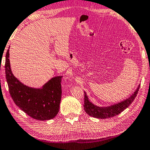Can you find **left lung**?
I'll return each mask as SVG.
<instances>
[{"label":"left lung","mask_w":150,"mask_h":150,"mask_svg":"<svg viewBox=\"0 0 150 150\" xmlns=\"http://www.w3.org/2000/svg\"><path fill=\"white\" fill-rule=\"evenodd\" d=\"M140 85H138L137 89L135 92L129 97L128 99L123 101L120 103L114 104L111 106L108 107H98L93 104L91 101L89 100V98L87 96L86 93L84 92V109L88 115L91 116V117L99 118V119H107L114 117V116L117 115L120 113H122L124 109H126L131 105V103L137 96V93H138Z\"/></svg>","instance_id":"obj_1"}]
</instances>
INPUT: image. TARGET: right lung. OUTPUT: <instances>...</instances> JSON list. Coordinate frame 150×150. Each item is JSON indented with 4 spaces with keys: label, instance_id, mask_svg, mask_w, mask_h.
<instances>
[{
    "label": "right lung",
    "instance_id": "right-lung-1",
    "mask_svg": "<svg viewBox=\"0 0 150 150\" xmlns=\"http://www.w3.org/2000/svg\"><path fill=\"white\" fill-rule=\"evenodd\" d=\"M5 73L9 93L15 103L30 117L45 121L54 118L59 111L62 76L52 78L41 89L26 86L12 73L9 49L6 54Z\"/></svg>",
    "mask_w": 150,
    "mask_h": 150
}]
</instances>
